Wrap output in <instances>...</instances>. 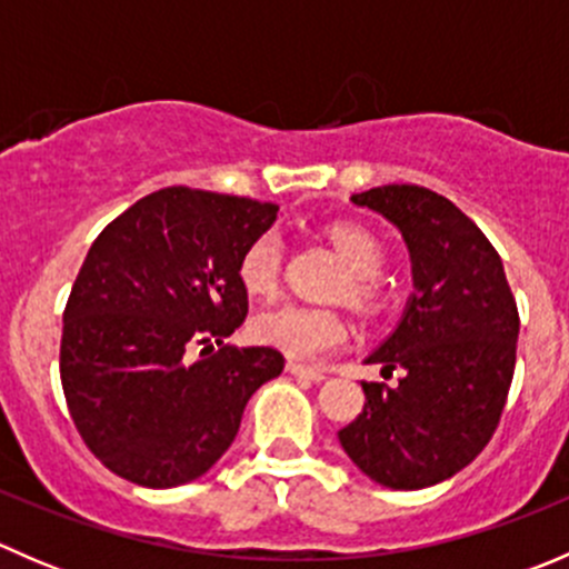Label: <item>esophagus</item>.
Segmentation results:
<instances>
[{
    "label": "esophagus",
    "mask_w": 569,
    "mask_h": 569,
    "mask_svg": "<svg viewBox=\"0 0 569 569\" xmlns=\"http://www.w3.org/2000/svg\"><path fill=\"white\" fill-rule=\"evenodd\" d=\"M286 371H289V375H295V377H300V380H311V382L325 380V371L311 369V366L295 363V360H291V363H286Z\"/></svg>",
    "instance_id": "obj_1"
}]
</instances>
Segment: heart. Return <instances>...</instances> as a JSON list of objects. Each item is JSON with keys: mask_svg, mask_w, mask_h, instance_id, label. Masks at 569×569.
Masks as SVG:
<instances>
[{"mask_svg": "<svg viewBox=\"0 0 569 569\" xmlns=\"http://www.w3.org/2000/svg\"><path fill=\"white\" fill-rule=\"evenodd\" d=\"M330 242L336 244L338 256L355 274L349 283V295L355 300H371L375 297L371 278L380 274L382 263H386L382 244L358 226H332ZM280 258H283V237L278 228H267L252 237L237 263L239 286L256 297L272 295L278 289ZM250 332L258 343L278 349L295 360H321L347 343L349 325L341 313L330 311V308L289 302V306L258 313L250 321Z\"/></svg>", "mask_w": 569, "mask_h": 569, "instance_id": "obj_1", "label": "heart"}]
</instances>
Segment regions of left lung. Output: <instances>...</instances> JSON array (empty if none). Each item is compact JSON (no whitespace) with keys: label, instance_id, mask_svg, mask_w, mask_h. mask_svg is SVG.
Instances as JSON below:
<instances>
[{"label":"left lung","instance_id":"1","mask_svg":"<svg viewBox=\"0 0 569 569\" xmlns=\"http://www.w3.org/2000/svg\"><path fill=\"white\" fill-rule=\"evenodd\" d=\"M401 233L412 295L363 360L396 386L363 382V412L338 432L347 457L391 490L460 473L490 443L515 375L518 306L496 248L451 200L412 183L352 194Z\"/></svg>","mask_w":569,"mask_h":569}]
</instances>
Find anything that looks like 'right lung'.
<instances>
[{"instance_id":"1","label":"right lung","mask_w":569,"mask_h":569,"mask_svg":"<svg viewBox=\"0 0 569 569\" xmlns=\"http://www.w3.org/2000/svg\"><path fill=\"white\" fill-rule=\"evenodd\" d=\"M278 206L168 187L114 217L62 313L60 377L88 449L112 473L168 490L233 443L250 396L283 371L272 347H231L248 317L237 263ZM203 346L198 361L188 349Z\"/></svg>"}]
</instances>
